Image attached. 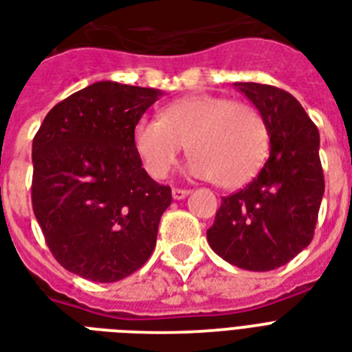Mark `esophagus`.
<instances>
[{
  "instance_id": "34e87169",
  "label": "esophagus",
  "mask_w": 352,
  "mask_h": 352,
  "mask_svg": "<svg viewBox=\"0 0 352 352\" xmlns=\"http://www.w3.org/2000/svg\"><path fill=\"white\" fill-rule=\"evenodd\" d=\"M190 190L187 189H173V198L174 200H184L185 196H189Z\"/></svg>"
}]
</instances>
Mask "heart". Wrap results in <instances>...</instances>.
Segmentation results:
<instances>
[{"instance_id": "heart-1", "label": "heart", "mask_w": 352, "mask_h": 352, "mask_svg": "<svg viewBox=\"0 0 352 352\" xmlns=\"http://www.w3.org/2000/svg\"><path fill=\"white\" fill-rule=\"evenodd\" d=\"M133 146L152 178L163 179L182 148L192 157L189 173L219 187L250 184L266 162L268 126L253 106L220 95H189L165 106L157 119L133 126Z\"/></svg>"}]
</instances>
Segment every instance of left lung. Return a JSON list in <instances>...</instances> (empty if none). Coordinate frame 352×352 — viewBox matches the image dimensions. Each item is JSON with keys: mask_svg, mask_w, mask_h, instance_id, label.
<instances>
[{"mask_svg": "<svg viewBox=\"0 0 352 352\" xmlns=\"http://www.w3.org/2000/svg\"><path fill=\"white\" fill-rule=\"evenodd\" d=\"M263 116L270 157L257 178L222 198L207 242L242 270L268 272L292 261L314 236L325 192L320 132L298 99L285 89L235 82Z\"/></svg>", "mask_w": 352, "mask_h": 352, "instance_id": "1", "label": "left lung"}]
</instances>
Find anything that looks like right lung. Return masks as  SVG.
I'll list each match as a JSON object with an SVG mask.
<instances>
[{"label": "right lung", "instance_id": "obj_1", "mask_svg": "<svg viewBox=\"0 0 352 352\" xmlns=\"http://www.w3.org/2000/svg\"><path fill=\"white\" fill-rule=\"evenodd\" d=\"M162 95L100 80L54 106L32 139V209L67 272L116 283L154 252L173 195L141 167L133 126Z\"/></svg>", "mask_w": 352, "mask_h": 352}]
</instances>
